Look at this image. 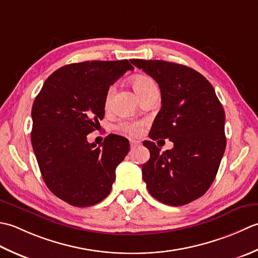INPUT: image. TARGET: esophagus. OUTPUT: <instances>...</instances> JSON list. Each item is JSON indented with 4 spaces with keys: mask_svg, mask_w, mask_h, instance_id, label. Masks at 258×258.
<instances>
[{
    "mask_svg": "<svg viewBox=\"0 0 258 258\" xmlns=\"http://www.w3.org/2000/svg\"><path fill=\"white\" fill-rule=\"evenodd\" d=\"M138 145H140L139 141H137V140H130V148H131V149L136 148V147L138 146Z\"/></svg>",
    "mask_w": 258,
    "mask_h": 258,
    "instance_id": "1",
    "label": "esophagus"
}]
</instances>
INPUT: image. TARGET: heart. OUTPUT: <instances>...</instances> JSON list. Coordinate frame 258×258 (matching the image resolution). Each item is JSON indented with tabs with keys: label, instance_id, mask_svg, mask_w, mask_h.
I'll use <instances>...</instances> for the list:
<instances>
[{
	"label": "heart",
	"instance_id": "1",
	"mask_svg": "<svg viewBox=\"0 0 258 258\" xmlns=\"http://www.w3.org/2000/svg\"><path fill=\"white\" fill-rule=\"evenodd\" d=\"M133 87L138 93V96L141 97L145 94L147 91H149L150 89L157 88L156 83L154 82L152 79L146 77V76H138L133 79ZM114 93V86H111L106 93V98H104V106L106 108H109L110 104H111V100ZM119 129L122 130L123 133L128 134L130 136H137L141 130V123L140 122H130V121H124L119 124Z\"/></svg>",
	"mask_w": 258,
	"mask_h": 258
}]
</instances>
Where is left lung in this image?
<instances>
[{"label": "left lung", "instance_id": "left-lung-1", "mask_svg": "<svg viewBox=\"0 0 258 258\" xmlns=\"http://www.w3.org/2000/svg\"><path fill=\"white\" fill-rule=\"evenodd\" d=\"M131 63L155 79L161 109L149 137L169 139L173 148L160 152L154 141L143 166L150 195L170 206L202 197L217 175L226 148L225 111L213 86L191 68L162 60L133 59Z\"/></svg>", "mask_w": 258, "mask_h": 258}]
</instances>
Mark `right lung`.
Masks as SVG:
<instances>
[{
  "instance_id": "1",
  "label": "right lung",
  "mask_w": 258,
  "mask_h": 258,
  "mask_svg": "<svg viewBox=\"0 0 258 258\" xmlns=\"http://www.w3.org/2000/svg\"><path fill=\"white\" fill-rule=\"evenodd\" d=\"M128 70H134L128 60L72 63L52 73L34 100L31 143L41 175L72 206L103 201L128 154L129 141L121 136L109 135L102 148L87 140L104 117L108 89Z\"/></svg>"
}]
</instances>
